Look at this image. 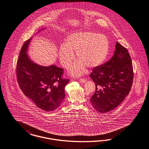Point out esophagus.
<instances>
[{"label":"esophagus","mask_w":149,"mask_h":149,"mask_svg":"<svg viewBox=\"0 0 149 149\" xmlns=\"http://www.w3.org/2000/svg\"><path fill=\"white\" fill-rule=\"evenodd\" d=\"M79 81L81 83H84L86 82V79L85 78H79Z\"/></svg>","instance_id":"obj_1"}]
</instances>
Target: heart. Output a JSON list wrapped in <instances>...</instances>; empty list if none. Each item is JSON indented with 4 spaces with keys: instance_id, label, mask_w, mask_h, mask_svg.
<instances>
[{
    "instance_id": "heart-1",
    "label": "heart",
    "mask_w": 149,
    "mask_h": 149,
    "mask_svg": "<svg viewBox=\"0 0 149 149\" xmlns=\"http://www.w3.org/2000/svg\"><path fill=\"white\" fill-rule=\"evenodd\" d=\"M109 42L103 34L92 32H80L69 35L65 43L61 45L58 51L60 62L65 68L68 67L75 58L76 52L79 61L70 68L73 76L82 75L86 70L101 65L109 51Z\"/></svg>"
}]
</instances>
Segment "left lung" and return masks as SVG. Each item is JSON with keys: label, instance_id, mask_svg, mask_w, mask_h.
I'll return each mask as SVG.
<instances>
[{"label": "left lung", "instance_id": "obj_1", "mask_svg": "<svg viewBox=\"0 0 149 149\" xmlns=\"http://www.w3.org/2000/svg\"><path fill=\"white\" fill-rule=\"evenodd\" d=\"M115 48L113 57L93 68L90 74L96 87L90 101L101 113L116 108L129 95L133 82V67L127 49L117 42Z\"/></svg>", "mask_w": 149, "mask_h": 149}]
</instances>
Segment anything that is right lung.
Instances as JSON below:
<instances>
[{"label": "right lung", "instance_id": "1", "mask_svg": "<svg viewBox=\"0 0 149 149\" xmlns=\"http://www.w3.org/2000/svg\"><path fill=\"white\" fill-rule=\"evenodd\" d=\"M31 40L26 41L20 51L16 67L18 83L25 96L38 108L52 111L64 100L65 87L69 79L62 78V68L55 65L41 66L31 61L26 54Z\"/></svg>", "mask_w": 149, "mask_h": 149}]
</instances>
